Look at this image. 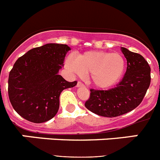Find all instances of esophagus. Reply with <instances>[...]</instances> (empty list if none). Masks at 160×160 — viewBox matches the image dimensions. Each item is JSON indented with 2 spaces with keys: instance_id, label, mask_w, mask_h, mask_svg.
Segmentation results:
<instances>
[{
  "instance_id": "esophagus-1",
  "label": "esophagus",
  "mask_w": 160,
  "mask_h": 160,
  "mask_svg": "<svg viewBox=\"0 0 160 160\" xmlns=\"http://www.w3.org/2000/svg\"><path fill=\"white\" fill-rule=\"evenodd\" d=\"M77 87H84V84H83V83H82L81 82H78V83H77Z\"/></svg>"
}]
</instances>
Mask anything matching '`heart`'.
<instances>
[{"label":"heart","mask_w":160,"mask_h":160,"mask_svg":"<svg viewBox=\"0 0 160 160\" xmlns=\"http://www.w3.org/2000/svg\"><path fill=\"white\" fill-rule=\"evenodd\" d=\"M66 66L76 75L87 74L91 84L105 89L121 78L125 70L126 61L120 53L94 50L78 55L76 58L68 57Z\"/></svg>","instance_id":"heart-1"}]
</instances>
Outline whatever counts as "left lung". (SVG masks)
Here are the masks:
<instances>
[{
    "label": "left lung",
    "instance_id": "1",
    "mask_svg": "<svg viewBox=\"0 0 160 160\" xmlns=\"http://www.w3.org/2000/svg\"><path fill=\"white\" fill-rule=\"evenodd\" d=\"M127 58V71L116 87L107 90L90 89L85 102L89 111L103 117L113 118L136 108L143 99L151 83V68L142 55L122 47Z\"/></svg>",
    "mask_w": 160,
    "mask_h": 160
}]
</instances>
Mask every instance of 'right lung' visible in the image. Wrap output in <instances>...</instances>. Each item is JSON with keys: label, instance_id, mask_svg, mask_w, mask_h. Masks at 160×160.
I'll return each mask as SVG.
<instances>
[{"label": "right lung", "instance_id": "add662e5", "mask_svg": "<svg viewBox=\"0 0 160 160\" xmlns=\"http://www.w3.org/2000/svg\"><path fill=\"white\" fill-rule=\"evenodd\" d=\"M70 49L67 45L46 44L29 50L14 63L8 75V94L22 118L41 123L57 114L62 91L77 84L58 73Z\"/></svg>", "mask_w": 160, "mask_h": 160}]
</instances>
